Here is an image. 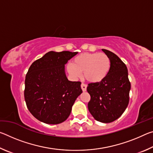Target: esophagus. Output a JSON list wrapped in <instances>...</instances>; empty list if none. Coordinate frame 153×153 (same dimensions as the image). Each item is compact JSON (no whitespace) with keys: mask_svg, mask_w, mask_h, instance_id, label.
I'll list each match as a JSON object with an SVG mask.
<instances>
[{"mask_svg":"<svg viewBox=\"0 0 153 153\" xmlns=\"http://www.w3.org/2000/svg\"><path fill=\"white\" fill-rule=\"evenodd\" d=\"M81 88H82V90H83V91L85 92L86 91V88H87V85L85 84H81Z\"/></svg>","mask_w":153,"mask_h":153,"instance_id":"obj_1","label":"esophagus"}]
</instances>
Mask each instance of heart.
<instances>
[{"label": "heart", "mask_w": 153, "mask_h": 153, "mask_svg": "<svg viewBox=\"0 0 153 153\" xmlns=\"http://www.w3.org/2000/svg\"><path fill=\"white\" fill-rule=\"evenodd\" d=\"M111 67V60L104 53H84L76 56L73 64H69L67 71L74 79L84 77L87 81L98 83L102 81L108 74Z\"/></svg>", "instance_id": "1"}]
</instances>
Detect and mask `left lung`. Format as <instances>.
I'll return each instance as SVG.
<instances>
[{"label":"left lung","mask_w":153,"mask_h":153,"mask_svg":"<svg viewBox=\"0 0 153 153\" xmlns=\"http://www.w3.org/2000/svg\"><path fill=\"white\" fill-rule=\"evenodd\" d=\"M102 51L110 58V70L102 81L88 84L87 91L90 95L88 107L96 120L111 123L120 117L128 107L131 84L126 64L112 52L106 49Z\"/></svg>","instance_id":"1"}]
</instances>
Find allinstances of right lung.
Here are the masks:
<instances>
[{
	"label": "right lung",
	"instance_id": "obj_1",
	"mask_svg": "<svg viewBox=\"0 0 153 153\" xmlns=\"http://www.w3.org/2000/svg\"><path fill=\"white\" fill-rule=\"evenodd\" d=\"M77 52L50 51L31 65L25 76L24 98L33 117L43 123L59 124L70 115L82 90L81 82H71L65 65Z\"/></svg>",
	"mask_w": 153,
	"mask_h": 153
}]
</instances>
